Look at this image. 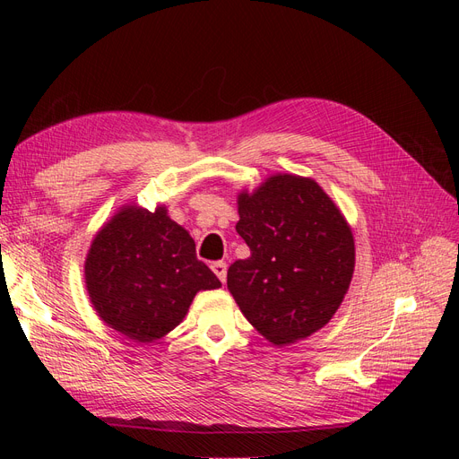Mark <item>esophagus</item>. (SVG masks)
Returning <instances> with one entry per match:
<instances>
[{
  "label": "esophagus",
  "mask_w": 459,
  "mask_h": 459,
  "mask_svg": "<svg viewBox=\"0 0 459 459\" xmlns=\"http://www.w3.org/2000/svg\"><path fill=\"white\" fill-rule=\"evenodd\" d=\"M211 268H212V272L218 275V280L224 283L226 281V275H228V266H226V262H212L211 264Z\"/></svg>",
  "instance_id": "1"
}]
</instances>
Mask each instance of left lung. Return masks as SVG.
Listing matches in <instances>:
<instances>
[{
	"label": "left lung",
	"mask_w": 459,
	"mask_h": 459,
	"mask_svg": "<svg viewBox=\"0 0 459 459\" xmlns=\"http://www.w3.org/2000/svg\"><path fill=\"white\" fill-rule=\"evenodd\" d=\"M235 230L251 256L228 270L243 316L275 346L322 329L349 290L354 238L344 216L314 179L275 174L238 195Z\"/></svg>",
	"instance_id": "obj_1"
}]
</instances>
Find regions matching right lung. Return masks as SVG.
<instances>
[{
    "label": "right lung",
    "mask_w": 459,
    "mask_h": 459,
    "mask_svg": "<svg viewBox=\"0 0 459 459\" xmlns=\"http://www.w3.org/2000/svg\"><path fill=\"white\" fill-rule=\"evenodd\" d=\"M84 275L97 316L135 342L162 339L199 290L221 285L166 206H122L93 238Z\"/></svg>",
    "instance_id": "add662e5"
}]
</instances>
